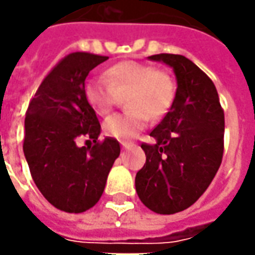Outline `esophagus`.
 Returning <instances> with one entry per match:
<instances>
[{
    "instance_id": "1",
    "label": "esophagus",
    "mask_w": 255,
    "mask_h": 255,
    "mask_svg": "<svg viewBox=\"0 0 255 255\" xmlns=\"http://www.w3.org/2000/svg\"><path fill=\"white\" fill-rule=\"evenodd\" d=\"M129 147H130L129 144H126V143H122V148H124V150H128Z\"/></svg>"
}]
</instances>
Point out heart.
Instances as JSON below:
<instances>
[{"label":"heart","mask_w":255,"mask_h":255,"mask_svg":"<svg viewBox=\"0 0 255 255\" xmlns=\"http://www.w3.org/2000/svg\"><path fill=\"white\" fill-rule=\"evenodd\" d=\"M104 78L90 77L84 83V97L100 115L114 108L116 92H128L125 114L109 116L104 122V133L109 137L128 140L146 128L147 116L153 121L163 118L175 98L174 81L163 70L134 60H125L105 70Z\"/></svg>","instance_id":"b5f03b06"}]
</instances>
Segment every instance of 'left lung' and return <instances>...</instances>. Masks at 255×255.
<instances>
[{
    "mask_svg": "<svg viewBox=\"0 0 255 255\" xmlns=\"http://www.w3.org/2000/svg\"><path fill=\"white\" fill-rule=\"evenodd\" d=\"M148 59L172 67L177 92L170 111L150 133L154 144H141L146 164L134 185L150 211L172 215L194 205L219 170L225 114L215 84L185 56L161 53Z\"/></svg>",
    "mask_w": 255,
    "mask_h": 255,
    "instance_id": "left-lung-1",
    "label": "left lung"
}]
</instances>
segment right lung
<instances>
[{
  "instance_id": "1",
  "label": "right lung",
  "mask_w": 255,
  "mask_h": 255,
  "mask_svg": "<svg viewBox=\"0 0 255 255\" xmlns=\"http://www.w3.org/2000/svg\"><path fill=\"white\" fill-rule=\"evenodd\" d=\"M108 60L92 53H70L46 76L29 102L23 153L36 187L54 208L88 211L100 201L108 174L121 154L119 141H98L101 125L84 97L88 73ZM85 137L94 143L80 148Z\"/></svg>"
}]
</instances>
